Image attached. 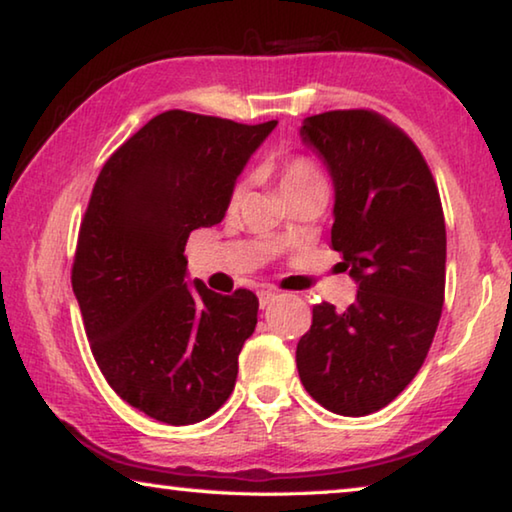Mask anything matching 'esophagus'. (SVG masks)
Masks as SVG:
<instances>
[{
  "mask_svg": "<svg viewBox=\"0 0 512 512\" xmlns=\"http://www.w3.org/2000/svg\"><path fill=\"white\" fill-rule=\"evenodd\" d=\"M275 298H277L275 291H259V305H262V309L271 305Z\"/></svg>",
  "mask_w": 512,
  "mask_h": 512,
  "instance_id": "1",
  "label": "esophagus"
}]
</instances>
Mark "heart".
<instances>
[{"label":"heart","instance_id":"1","mask_svg":"<svg viewBox=\"0 0 512 512\" xmlns=\"http://www.w3.org/2000/svg\"><path fill=\"white\" fill-rule=\"evenodd\" d=\"M277 183H280V192L284 196H289L293 192H300V189L325 185V178L309 158L296 155V158H289L277 164ZM239 192H241L239 187L232 192V203L239 198Z\"/></svg>","mask_w":512,"mask_h":512}]
</instances>
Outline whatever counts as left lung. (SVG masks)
<instances>
[{
    "label": "left lung",
    "mask_w": 512,
    "mask_h": 512,
    "mask_svg": "<svg viewBox=\"0 0 512 512\" xmlns=\"http://www.w3.org/2000/svg\"><path fill=\"white\" fill-rule=\"evenodd\" d=\"M300 137L332 176V248L359 291L343 311L314 307L296 363L320 406L361 418L391 404L427 359L445 300L443 205L418 146L377 112L307 117Z\"/></svg>",
    "instance_id": "1"
}]
</instances>
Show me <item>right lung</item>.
Here are the masks:
<instances>
[{
	"label": "right lung",
	"instance_id": "1",
	"mask_svg": "<svg viewBox=\"0 0 512 512\" xmlns=\"http://www.w3.org/2000/svg\"><path fill=\"white\" fill-rule=\"evenodd\" d=\"M275 126L167 110L121 144L94 183L72 289L103 377L153 420L201 422L235 388L259 300L185 282V244L223 221L239 173Z\"/></svg>",
	"mask_w": 512,
	"mask_h": 512
}]
</instances>
